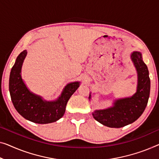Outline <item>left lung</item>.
I'll return each mask as SVG.
<instances>
[{"instance_id":"8db88e82","label":"left lung","mask_w":159,"mask_h":159,"mask_svg":"<svg viewBox=\"0 0 159 159\" xmlns=\"http://www.w3.org/2000/svg\"><path fill=\"white\" fill-rule=\"evenodd\" d=\"M131 58L138 74L136 93L131 97L116 100L112 107L96 110L92 113L97 121L106 126L121 128L132 124L141 116L147 106L151 89L148 68L140 52H133Z\"/></svg>"}]
</instances>
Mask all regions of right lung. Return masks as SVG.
Masks as SVG:
<instances>
[{
	"label": "right lung",
	"instance_id": "1",
	"mask_svg": "<svg viewBox=\"0 0 159 159\" xmlns=\"http://www.w3.org/2000/svg\"><path fill=\"white\" fill-rule=\"evenodd\" d=\"M26 55V50L21 52L11 68L9 91L12 102L19 114L30 121L40 124L55 122L64 114L66 104L79 87L80 82H73L66 85L56 101L43 100L42 97L28 89L21 77V68Z\"/></svg>",
	"mask_w": 159,
	"mask_h": 159
}]
</instances>
